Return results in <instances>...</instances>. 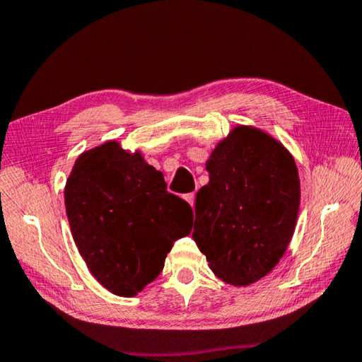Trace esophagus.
Listing matches in <instances>:
<instances>
[{
  "instance_id": "obj_1",
  "label": "esophagus",
  "mask_w": 362,
  "mask_h": 362,
  "mask_svg": "<svg viewBox=\"0 0 362 362\" xmlns=\"http://www.w3.org/2000/svg\"><path fill=\"white\" fill-rule=\"evenodd\" d=\"M185 199L188 201L189 206H193V204H194V193H188V194H185Z\"/></svg>"
}]
</instances>
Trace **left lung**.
Masks as SVG:
<instances>
[{
    "mask_svg": "<svg viewBox=\"0 0 362 362\" xmlns=\"http://www.w3.org/2000/svg\"><path fill=\"white\" fill-rule=\"evenodd\" d=\"M209 183L196 194L193 240L225 283L249 286L272 272L296 230L297 164L254 126H236L206 161Z\"/></svg>",
    "mask_w": 362,
    "mask_h": 362,
    "instance_id": "left-lung-1",
    "label": "left lung"
}]
</instances>
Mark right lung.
Listing matches in <instances>:
<instances>
[{"label": "right lung", "instance_id": "obj_1", "mask_svg": "<svg viewBox=\"0 0 362 362\" xmlns=\"http://www.w3.org/2000/svg\"><path fill=\"white\" fill-rule=\"evenodd\" d=\"M64 194L79 255L116 296L134 297L155 281L174 241L192 231L187 201L166 192L142 153L116 140L79 155Z\"/></svg>", "mask_w": 362, "mask_h": 362}]
</instances>
